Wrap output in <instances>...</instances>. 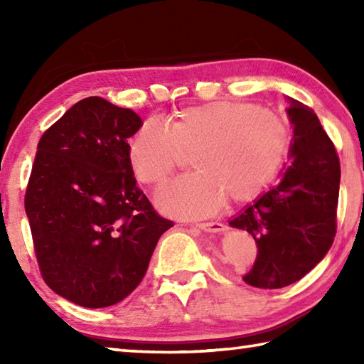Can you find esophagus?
Returning <instances> with one entry per match:
<instances>
[{
    "label": "esophagus",
    "instance_id": "obj_1",
    "mask_svg": "<svg viewBox=\"0 0 364 364\" xmlns=\"http://www.w3.org/2000/svg\"><path fill=\"white\" fill-rule=\"evenodd\" d=\"M196 228L205 231V232H221L225 231V225L218 223V221H207V223H197Z\"/></svg>",
    "mask_w": 364,
    "mask_h": 364
}]
</instances>
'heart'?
I'll use <instances>...</instances> for the list:
<instances>
[{
    "label": "heart",
    "mask_w": 364,
    "mask_h": 364,
    "mask_svg": "<svg viewBox=\"0 0 364 364\" xmlns=\"http://www.w3.org/2000/svg\"><path fill=\"white\" fill-rule=\"evenodd\" d=\"M291 144L282 117L242 102H208L178 112L167 128L146 120L128 144L141 183L160 186L191 154L196 171L157 194V205L180 218H199L231 202L255 199L284 162Z\"/></svg>",
    "instance_id": "b5f03b06"
}]
</instances>
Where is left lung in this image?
I'll return each instance as SVG.
<instances>
[{
    "mask_svg": "<svg viewBox=\"0 0 364 364\" xmlns=\"http://www.w3.org/2000/svg\"><path fill=\"white\" fill-rule=\"evenodd\" d=\"M294 143L281 181L230 221L257 242V258L244 276L258 289L299 281L328 254L337 231L341 162L316 114L289 97Z\"/></svg>",
    "mask_w": 364,
    "mask_h": 364,
    "instance_id": "8db88e82",
    "label": "left lung"
}]
</instances>
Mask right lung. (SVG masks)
<instances>
[{"label":"right lung","instance_id":"right-lung-1","mask_svg":"<svg viewBox=\"0 0 364 364\" xmlns=\"http://www.w3.org/2000/svg\"><path fill=\"white\" fill-rule=\"evenodd\" d=\"M141 125L132 109L91 96L40 138L26 191L36 262L49 289L80 306L128 297L173 226L133 176L128 138Z\"/></svg>","mask_w":364,"mask_h":364}]
</instances>
